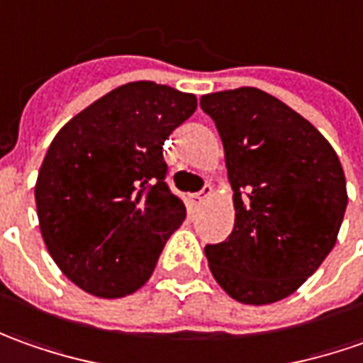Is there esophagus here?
<instances>
[{"mask_svg":"<svg viewBox=\"0 0 363 363\" xmlns=\"http://www.w3.org/2000/svg\"><path fill=\"white\" fill-rule=\"evenodd\" d=\"M211 196H213V189H211V186H205L201 193L193 194V203L194 205H203V203H205V201H208Z\"/></svg>","mask_w":363,"mask_h":363,"instance_id":"1","label":"esophagus"}]
</instances>
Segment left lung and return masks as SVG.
<instances>
[{
  "instance_id": "left-lung-1",
  "label": "left lung",
  "mask_w": 363,
  "mask_h": 363,
  "mask_svg": "<svg viewBox=\"0 0 363 363\" xmlns=\"http://www.w3.org/2000/svg\"><path fill=\"white\" fill-rule=\"evenodd\" d=\"M215 120L233 186L235 227L206 245L223 291L267 306L297 291L337 241L347 206L342 162L325 136L259 88L201 98Z\"/></svg>"
}]
</instances>
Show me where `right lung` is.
Masks as SVG:
<instances>
[{
  "mask_svg": "<svg viewBox=\"0 0 363 363\" xmlns=\"http://www.w3.org/2000/svg\"><path fill=\"white\" fill-rule=\"evenodd\" d=\"M196 110V96L128 82L64 124L35 181L48 253L86 294L116 299L155 273L186 217L170 193L162 146Z\"/></svg>",
  "mask_w": 363,
  "mask_h": 363,
  "instance_id": "add662e5",
  "label": "right lung"
}]
</instances>
